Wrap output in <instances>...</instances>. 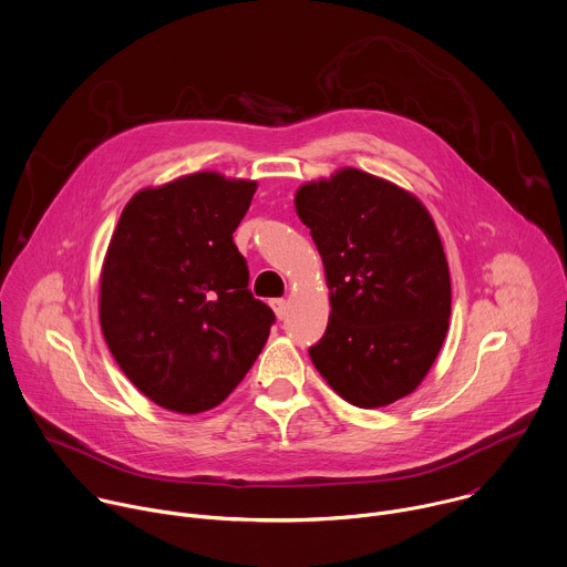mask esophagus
<instances>
[{
	"instance_id": "esophagus-1",
	"label": "esophagus",
	"mask_w": 567,
	"mask_h": 567,
	"mask_svg": "<svg viewBox=\"0 0 567 567\" xmlns=\"http://www.w3.org/2000/svg\"><path fill=\"white\" fill-rule=\"evenodd\" d=\"M270 306H272V310H275V315H277L279 319H284V317H286V308H288L286 299H272V301H270Z\"/></svg>"
}]
</instances>
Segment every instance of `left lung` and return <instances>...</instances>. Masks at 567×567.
<instances>
[{
	"label": "left lung",
	"instance_id": "obj_1",
	"mask_svg": "<svg viewBox=\"0 0 567 567\" xmlns=\"http://www.w3.org/2000/svg\"><path fill=\"white\" fill-rule=\"evenodd\" d=\"M323 259L330 319L308 348L330 388L359 408L410 394L447 332L452 288L432 217L410 193L343 168L295 197Z\"/></svg>",
	"mask_w": 567,
	"mask_h": 567
}]
</instances>
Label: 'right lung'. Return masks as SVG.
<instances>
[{
  "instance_id": "obj_1",
  "label": "right lung",
  "mask_w": 567,
  "mask_h": 567,
  "mask_svg": "<svg viewBox=\"0 0 567 567\" xmlns=\"http://www.w3.org/2000/svg\"><path fill=\"white\" fill-rule=\"evenodd\" d=\"M255 182L195 173L137 193L111 239L100 295L104 339L157 405H219L259 357L275 312L248 288L233 233Z\"/></svg>"
}]
</instances>
